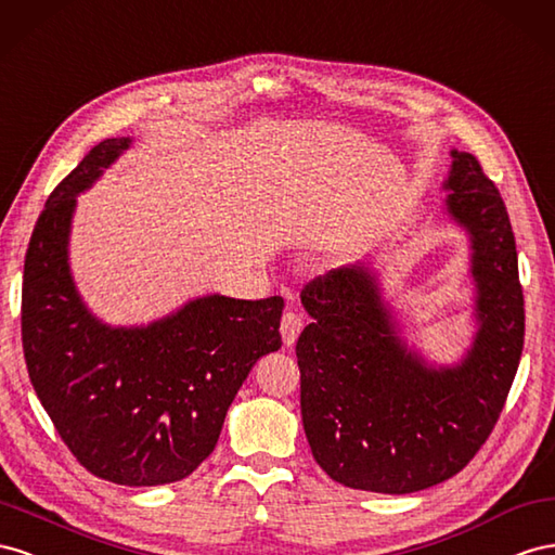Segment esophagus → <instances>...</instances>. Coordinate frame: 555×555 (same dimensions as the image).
Instances as JSON below:
<instances>
[{
	"instance_id": "obj_1",
	"label": "esophagus",
	"mask_w": 555,
	"mask_h": 555,
	"mask_svg": "<svg viewBox=\"0 0 555 555\" xmlns=\"http://www.w3.org/2000/svg\"><path fill=\"white\" fill-rule=\"evenodd\" d=\"M305 323H302V315H297L295 311H286L283 313L281 319V337H283V344L286 346H293L299 337V332H302Z\"/></svg>"
}]
</instances>
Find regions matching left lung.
<instances>
[{
  "label": "left lung",
  "mask_w": 555,
  "mask_h": 555,
  "mask_svg": "<svg viewBox=\"0 0 555 555\" xmlns=\"http://www.w3.org/2000/svg\"><path fill=\"white\" fill-rule=\"evenodd\" d=\"M444 214L469 240L472 344L453 365L402 335L372 262L332 269L302 293L299 404L330 479L406 495L461 472L500 418L524 351L526 311L509 216L477 157L451 151Z\"/></svg>",
  "instance_id": "8db88e82"
}]
</instances>
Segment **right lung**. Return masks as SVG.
<instances>
[{
  "mask_svg": "<svg viewBox=\"0 0 555 555\" xmlns=\"http://www.w3.org/2000/svg\"><path fill=\"white\" fill-rule=\"evenodd\" d=\"M130 146L104 139L46 202L25 256L23 351L78 463L120 486H163L207 461L248 372L281 348L283 299L211 293L146 325L98 319L72 274V220L76 197Z\"/></svg>",
  "mask_w": 555,
  "mask_h": 555,
  "instance_id": "1",
  "label": "right lung"
}]
</instances>
